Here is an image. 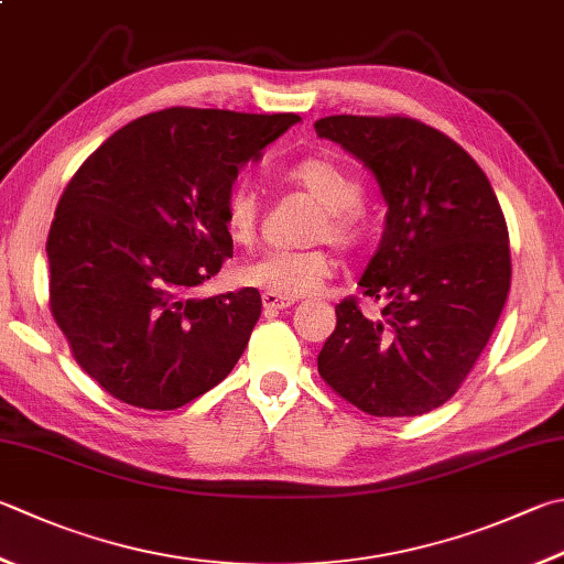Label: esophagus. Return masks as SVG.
<instances>
[{
  "instance_id": "34e87169",
  "label": "esophagus",
  "mask_w": 564,
  "mask_h": 564,
  "mask_svg": "<svg viewBox=\"0 0 564 564\" xmlns=\"http://www.w3.org/2000/svg\"><path fill=\"white\" fill-rule=\"evenodd\" d=\"M294 300H286L282 294H274V292H264L262 294V306H264V314H274L280 310H286V306H292Z\"/></svg>"
}]
</instances>
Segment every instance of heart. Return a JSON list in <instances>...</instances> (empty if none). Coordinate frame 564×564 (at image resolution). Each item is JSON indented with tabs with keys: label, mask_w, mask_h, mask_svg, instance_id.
Listing matches in <instances>:
<instances>
[{
	"label": "heart",
	"mask_w": 564,
	"mask_h": 564,
	"mask_svg": "<svg viewBox=\"0 0 564 564\" xmlns=\"http://www.w3.org/2000/svg\"><path fill=\"white\" fill-rule=\"evenodd\" d=\"M290 182L312 196L324 214L316 218L314 240H332L336 246H356L364 232V214H360L358 178L341 164L324 156H306L290 169ZM260 226V200L250 188H232L223 206V228L238 246H250ZM334 260L326 250H268L242 262L236 278L240 284L260 286L264 292L282 294L286 300L306 296L332 280Z\"/></svg>",
	"instance_id": "b5f03b06"
}]
</instances>
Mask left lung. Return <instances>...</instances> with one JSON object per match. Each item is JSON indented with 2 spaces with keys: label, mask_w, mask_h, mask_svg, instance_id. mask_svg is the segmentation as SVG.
<instances>
[{
  "label": "left lung",
  "mask_w": 564,
  "mask_h": 564,
  "mask_svg": "<svg viewBox=\"0 0 564 564\" xmlns=\"http://www.w3.org/2000/svg\"><path fill=\"white\" fill-rule=\"evenodd\" d=\"M314 127L376 176L388 206L378 252L358 282L380 312L338 304L318 373L376 417L424 414L459 390L503 312L511 290L503 210L481 166L434 127L360 115Z\"/></svg>",
  "instance_id": "8db88e82"
}]
</instances>
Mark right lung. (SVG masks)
<instances>
[{
    "mask_svg": "<svg viewBox=\"0 0 564 564\" xmlns=\"http://www.w3.org/2000/svg\"><path fill=\"white\" fill-rule=\"evenodd\" d=\"M300 120L169 108L117 130L70 178L46 242L51 312L112 398L176 410L236 368L260 292H191L232 258L223 206L238 172Z\"/></svg>",
    "mask_w": 564,
    "mask_h": 564,
    "instance_id": "obj_1",
    "label": "right lung"
}]
</instances>
